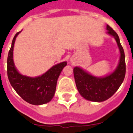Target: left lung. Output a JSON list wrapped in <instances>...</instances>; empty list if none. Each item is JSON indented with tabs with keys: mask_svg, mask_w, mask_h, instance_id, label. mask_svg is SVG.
Masks as SVG:
<instances>
[{
	"mask_svg": "<svg viewBox=\"0 0 133 133\" xmlns=\"http://www.w3.org/2000/svg\"><path fill=\"white\" fill-rule=\"evenodd\" d=\"M107 33L114 36L121 52L120 62L113 73L105 77L97 78L79 67L73 69L77 88L85 98L93 102H103L112 96L123 82L126 74L125 55L120 39L114 29L107 25Z\"/></svg>",
	"mask_w": 133,
	"mask_h": 133,
	"instance_id": "left-lung-1",
	"label": "left lung"
}]
</instances>
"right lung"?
Returning a JSON list of instances; mask_svg holds the SVG:
<instances>
[{
	"label": "right lung",
	"instance_id": "right-lung-1",
	"mask_svg": "<svg viewBox=\"0 0 133 133\" xmlns=\"http://www.w3.org/2000/svg\"><path fill=\"white\" fill-rule=\"evenodd\" d=\"M14 36L7 58V75L13 89L25 102L33 105L49 102L55 94L58 78L66 62L56 64L40 77L32 78L22 75L17 71L12 59V51L16 37Z\"/></svg>",
	"mask_w": 133,
	"mask_h": 133
}]
</instances>
